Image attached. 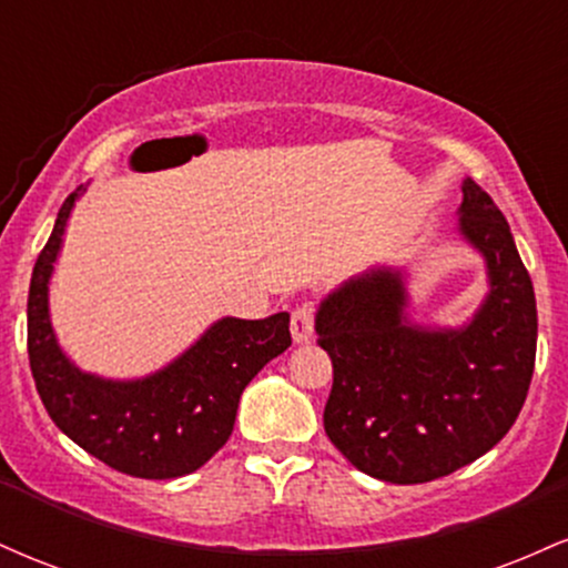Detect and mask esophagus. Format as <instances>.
Returning a JSON list of instances; mask_svg holds the SVG:
<instances>
[{"label": "esophagus", "mask_w": 568, "mask_h": 568, "mask_svg": "<svg viewBox=\"0 0 568 568\" xmlns=\"http://www.w3.org/2000/svg\"><path fill=\"white\" fill-rule=\"evenodd\" d=\"M291 334L293 342H310L312 334H315V304L302 302L291 312Z\"/></svg>", "instance_id": "1"}]
</instances>
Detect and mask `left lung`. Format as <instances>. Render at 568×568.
<instances>
[{"label":"left lung","instance_id":"8db88e82","mask_svg":"<svg viewBox=\"0 0 568 568\" xmlns=\"http://www.w3.org/2000/svg\"><path fill=\"white\" fill-rule=\"evenodd\" d=\"M462 234L486 256L491 293L462 331L403 317L397 272H371L331 293L317 344L334 366L325 435L361 473L427 484L484 456L518 419L537 357V302L510 224L465 179Z\"/></svg>","mask_w":568,"mask_h":568}]
</instances>
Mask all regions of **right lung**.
Wrapping results in <instances>:
<instances>
[{"label": "right lung", "instance_id": "right-lung-1", "mask_svg": "<svg viewBox=\"0 0 568 568\" xmlns=\"http://www.w3.org/2000/svg\"><path fill=\"white\" fill-rule=\"evenodd\" d=\"M77 192L58 211L31 275L29 366L37 393L55 427L116 473L165 480L200 470L230 440L247 382L291 347V315L224 317L179 361L141 382L82 374L58 349L48 317V280Z\"/></svg>", "mask_w": 568, "mask_h": 568}]
</instances>
